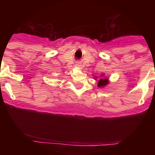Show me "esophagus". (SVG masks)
Returning <instances> with one entry per match:
<instances>
[{
	"mask_svg": "<svg viewBox=\"0 0 155 155\" xmlns=\"http://www.w3.org/2000/svg\"><path fill=\"white\" fill-rule=\"evenodd\" d=\"M78 68H79V67H81V65H78Z\"/></svg>",
	"mask_w": 155,
	"mask_h": 155,
	"instance_id": "1",
	"label": "esophagus"
}]
</instances>
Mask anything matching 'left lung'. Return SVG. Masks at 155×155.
<instances>
[{"label":"left lung","mask_w":155,"mask_h":155,"mask_svg":"<svg viewBox=\"0 0 155 155\" xmlns=\"http://www.w3.org/2000/svg\"><path fill=\"white\" fill-rule=\"evenodd\" d=\"M104 74H102L101 76H100V78H98V77L94 76V80L97 81V85L98 87H104L105 86L109 84V78H104ZM99 78V77H98Z\"/></svg>","instance_id":"8db88e82"}]
</instances>
